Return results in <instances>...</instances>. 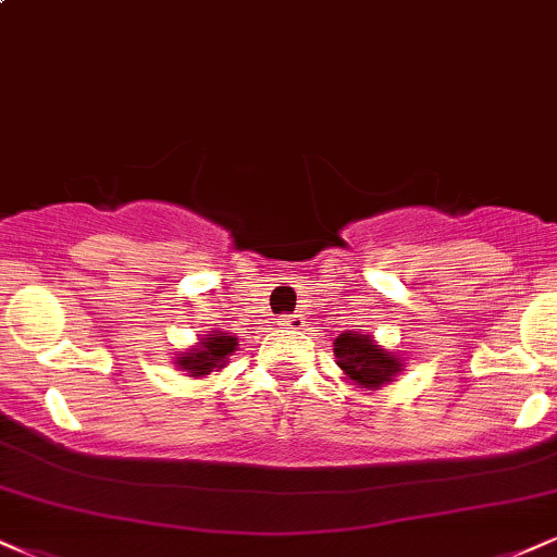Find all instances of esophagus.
Masks as SVG:
<instances>
[{"label": "esophagus", "instance_id": "esophagus-1", "mask_svg": "<svg viewBox=\"0 0 557 557\" xmlns=\"http://www.w3.org/2000/svg\"><path fill=\"white\" fill-rule=\"evenodd\" d=\"M280 326H283V330H300V326H304V317H300V313H290V317L280 319Z\"/></svg>", "mask_w": 557, "mask_h": 557}]
</instances>
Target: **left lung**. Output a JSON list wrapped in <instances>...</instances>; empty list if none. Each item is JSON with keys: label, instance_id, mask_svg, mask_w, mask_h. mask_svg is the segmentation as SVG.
<instances>
[{"label": "left lung", "instance_id": "left-lung-1", "mask_svg": "<svg viewBox=\"0 0 557 557\" xmlns=\"http://www.w3.org/2000/svg\"><path fill=\"white\" fill-rule=\"evenodd\" d=\"M334 358L347 384L379 392L381 386L397 381L405 371V358L399 352L386 350L368 332H343L334 339Z\"/></svg>", "mask_w": 557, "mask_h": 557}]
</instances>
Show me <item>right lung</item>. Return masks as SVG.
<instances>
[{
  "label": "right lung",
  "instance_id": "right-lung-1",
  "mask_svg": "<svg viewBox=\"0 0 557 557\" xmlns=\"http://www.w3.org/2000/svg\"><path fill=\"white\" fill-rule=\"evenodd\" d=\"M238 350V337H233L231 332L214 330L210 334H202L199 343L178 352V358H173V366L178 371H184L189 379H207L212 371H223L231 363V355Z\"/></svg>",
  "mask_w": 557,
  "mask_h": 557
}]
</instances>
